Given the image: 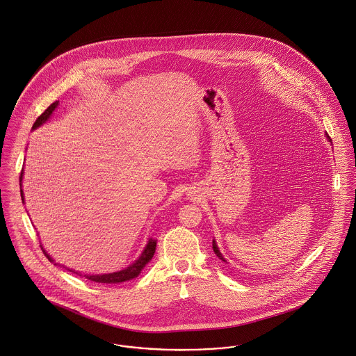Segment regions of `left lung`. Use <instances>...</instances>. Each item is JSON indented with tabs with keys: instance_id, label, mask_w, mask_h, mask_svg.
<instances>
[{
	"instance_id": "obj_1",
	"label": "left lung",
	"mask_w": 356,
	"mask_h": 356,
	"mask_svg": "<svg viewBox=\"0 0 356 356\" xmlns=\"http://www.w3.org/2000/svg\"><path fill=\"white\" fill-rule=\"evenodd\" d=\"M326 137H327V140H329V141H332V140L329 138V136H327V134H326ZM212 249H213L215 254H216L219 259H222V261H225V262H227L226 259L223 257V254L220 253V250H219V248H218V245H216V241H215V239L212 241Z\"/></svg>"
}]
</instances>
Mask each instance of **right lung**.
Here are the masks:
<instances>
[{
	"mask_svg": "<svg viewBox=\"0 0 356 356\" xmlns=\"http://www.w3.org/2000/svg\"><path fill=\"white\" fill-rule=\"evenodd\" d=\"M58 103H60V102L51 103V104L44 110V113L38 117V120L35 121V124L33 125V130L38 129L39 127H42L43 124H46V122L50 120L51 114H53L54 110L58 107ZM23 174H24V168L22 170V174H20V194H22V200L24 201V193H23V189H22ZM40 248H42L44 256L49 259V261H50V262H54V259L50 257V254L43 249L42 245H40ZM155 249H156V239L149 238L148 242H147V245H145V248H144V250H143L141 254L138 256V259H136V261H133L129 266H127V268H124V269H121V270H117V272H111V273H103V275H84V277H87V279L91 280V282L103 283V284H118V283H122V282L131 280V279L137 277V276L143 272V269L145 268V265L152 259L154 254H155ZM54 265H60V264H58V262H54ZM63 266H64V265H63ZM66 269L70 270V272H73V273H76V275H79V276H83V275H81L80 272H77V270H73V269H69V268H66Z\"/></svg>",
	"mask_w": 356,
	"mask_h": 356,
	"instance_id": "obj_1",
	"label": "right lung"
}]
</instances>
